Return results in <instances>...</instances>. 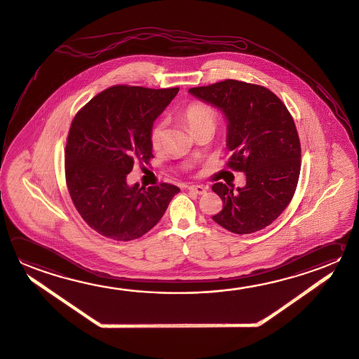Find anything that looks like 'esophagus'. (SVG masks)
<instances>
[{
	"mask_svg": "<svg viewBox=\"0 0 359 359\" xmlns=\"http://www.w3.org/2000/svg\"><path fill=\"white\" fill-rule=\"evenodd\" d=\"M189 192H194L196 195H205L206 194V189L203 186H189Z\"/></svg>",
	"mask_w": 359,
	"mask_h": 359,
	"instance_id": "34e87169",
	"label": "esophagus"
}]
</instances>
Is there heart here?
I'll return each instance as SVG.
<instances>
[{"mask_svg": "<svg viewBox=\"0 0 359 359\" xmlns=\"http://www.w3.org/2000/svg\"><path fill=\"white\" fill-rule=\"evenodd\" d=\"M182 118L189 125V130L194 134L205 128L215 129L217 123V112L212 106L203 102H192L182 111ZM165 135V123H156L150 131V144L153 149H159L163 144Z\"/></svg>", "mask_w": 359, "mask_h": 359, "instance_id": "heart-1", "label": "heart"}]
</instances>
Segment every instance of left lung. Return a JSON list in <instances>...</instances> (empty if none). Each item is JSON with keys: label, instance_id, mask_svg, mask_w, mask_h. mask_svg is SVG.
I'll use <instances>...</instances> for the list:
<instances>
[{"label": "left lung", "instance_id": "8db88e82", "mask_svg": "<svg viewBox=\"0 0 359 359\" xmlns=\"http://www.w3.org/2000/svg\"><path fill=\"white\" fill-rule=\"evenodd\" d=\"M189 92L224 112L231 151L226 167L247 177L241 189L222 182L212 186L222 200L212 220L235 234L271 225L291 203L300 177V139L286 104L266 87L236 79Z\"/></svg>", "mask_w": 359, "mask_h": 359}]
</instances>
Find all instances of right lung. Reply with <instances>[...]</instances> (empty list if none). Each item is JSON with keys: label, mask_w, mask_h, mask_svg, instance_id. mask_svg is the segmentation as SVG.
Masks as SVG:
<instances>
[{"label": "right lung", "mask_w": 359, "mask_h": 359, "mask_svg": "<svg viewBox=\"0 0 359 359\" xmlns=\"http://www.w3.org/2000/svg\"><path fill=\"white\" fill-rule=\"evenodd\" d=\"M111 86L76 114L65 145V182L74 208L90 228L116 241L137 239L162 219L177 186H128L134 162L153 158V123L178 93Z\"/></svg>", "instance_id": "1"}]
</instances>
